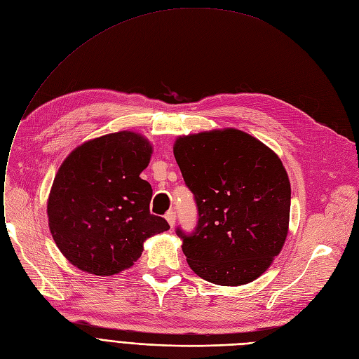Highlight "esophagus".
Returning a JSON list of instances; mask_svg holds the SVG:
<instances>
[{"instance_id": "34e87169", "label": "esophagus", "mask_w": 359, "mask_h": 359, "mask_svg": "<svg viewBox=\"0 0 359 359\" xmlns=\"http://www.w3.org/2000/svg\"><path fill=\"white\" fill-rule=\"evenodd\" d=\"M165 218H167V222H168V224H170L171 227L175 226V222H177V214H175V211L170 210L167 214H165Z\"/></svg>"}]
</instances>
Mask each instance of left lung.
Returning a JSON list of instances; mask_svg holds the SVG:
<instances>
[{
    "instance_id": "obj_1",
    "label": "left lung",
    "mask_w": 359,
    "mask_h": 359,
    "mask_svg": "<svg viewBox=\"0 0 359 359\" xmlns=\"http://www.w3.org/2000/svg\"><path fill=\"white\" fill-rule=\"evenodd\" d=\"M174 155L198 212L191 233L175 230L189 267L215 285L253 282L287 236L290 182L282 161L237 129L178 137Z\"/></svg>"
}]
</instances>
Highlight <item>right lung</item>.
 Instances as JSON below:
<instances>
[{
  "label": "right lung",
  "instance_id": "right-lung-1",
  "mask_svg": "<svg viewBox=\"0 0 359 359\" xmlns=\"http://www.w3.org/2000/svg\"><path fill=\"white\" fill-rule=\"evenodd\" d=\"M151 154L141 135L118 132L80 145L62 163L47 204L48 226L77 269L116 274L141 257L147 238L170 229L149 212L152 188L140 177Z\"/></svg>",
  "mask_w": 359,
  "mask_h": 359
}]
</instances>
